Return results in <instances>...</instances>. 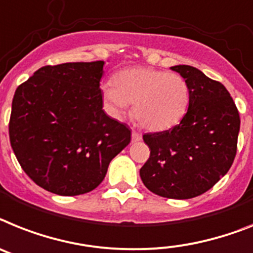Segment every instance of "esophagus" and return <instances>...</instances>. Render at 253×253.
<instances>
[{
    "instance_id": "esophagus-1",
    "label": "esophagus",
    "mask_w": 253,
    "mask_h": 253,
    "mask_svg": "<svg viewBox=\"0 0 253 253\" xmlns=\"http://www.w3.org/2000/svg\"><path fill=\"white\" fill-rule=\"evenodd\" d=\"M131 136H132V143H137V141H140V140L143 139V137H141V135H140L139 132H136V131H132Z\"/></svg>"
}]
</instances>
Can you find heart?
<instances>
[{"instance_id":"1","label":"heart","mask_w":253,"mask_h":253,"mask_svg":"<svg viewBox=\"0 0 253 253\" xmlns=\"http://www.w3.org/2000/svg\"><path fill=\"white\" fill-rule=\"evenodd\" d=\"M101 96L110 114L125 116L133 104L132 116L149 131H165L180 122L190 101L185 78L177 73L128 68L114 76V82L101 84Z\"/></svg>"}]
</instances>
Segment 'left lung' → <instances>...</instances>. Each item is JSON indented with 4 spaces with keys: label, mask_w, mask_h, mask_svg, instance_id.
<instances>
[{
    "label": "left lung",
    "mask_w": 253,
    "mask_h": 253,
    "mask_svg": "<svg viewBox=\"0 0 253 253\" xmlns=\"http://www.w3.org/2000/svg\"><path fill=\"white\" fill-rule=\"evenodd\" d=\"M171 69L188 82V112L172 128L143 135L150 157L140 177L154 194L189 199L207 192L229 171L241 118L224 84L190 65Z\"/></svg>",
    "instance_id": "obj_1"
}]
</instances>
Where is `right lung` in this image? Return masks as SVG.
<instances>
[{
    "instance_id": "1",
    "label": "right lung",
    "mask_w": 253,
    "mask_h": 253,
    "mask_svg": "<svg viewBox=\"0 0 253 253\" xmlns=\"http://www.w3.org/2000/svg\"><path fill=\"white\" fill-rule=\"evenodd\" d=\"M104 61L46 65L16 88L10 143L24 172L59 195L94 190L131 130L103 110Z\"/></svg>"
}]
</instances>
